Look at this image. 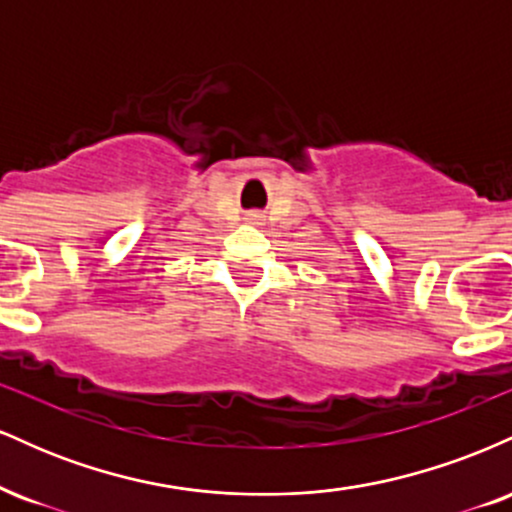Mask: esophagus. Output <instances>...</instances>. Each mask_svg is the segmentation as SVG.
<instances>
[{"label":"esophagus","instance_id":"34e87169","mask_svg":"<svg viewBox=\"0 0 512 512\" xmlns=\"http://www.w3.org/2000/svg\"><path fill=\"white\" fill-rule=\"evenodd\" d=\"M250 221H252V223H257V221H260V216H255V214H252V216H250Z\"/></svg>","mask_w":512,"mask_h":512}]
</instances>
